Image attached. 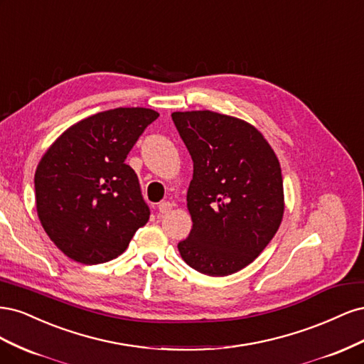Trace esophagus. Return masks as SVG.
Returning <instances> with one entry per match:
<instances>
[{"mask_svg": "<svg viewBox=\"0 0 364 364\" xmlns=\"http://www.w3.org/2000/svg\"><path fill=\"white\" fill-rule=\"evenodd\" d=\"M158 209H159L161 214H167V213L171 211V203L170 202H161L158 205Z\"/></svg>", "mask_w": 364, "mask_h": 364, "instance_id": "34e87169", "label": "esophagus"}]
</instances>
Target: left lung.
Segmentation results:
<instances>
[{"label":"left lung","instance_id":"1","mask_svg":"<svg viewBox=\"0 0 364 364\" xmlns=\"http://www.w3.org/2000/svg\"><path fill=\"white\" fill-rule=\"evenodd\" d=\"M193 159L186 205L191 232L181 257L208 277H228L255 259L277 234L284 214L279 161L243 119L211 111L173 112Z\"/></svg>","mask_w":364,"mask_h":364}]
</instances>
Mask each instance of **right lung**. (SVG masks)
I'll return each instance as SVG.
<instances>
[{
    "mask_svg": "<svg viewBox=\"0 0 364 364\" xmlns=\"http://www.w3.org/2000/svg\"><path fill=\"white\" fill-rule=\"evenodd\" d=\"M158 117L146 107L98 112L63 132L41 159L38 215L71 259L87 266L111 261L149 222L150 209L126 158Z\"/></svg>",
    "mask_w": 364,
    "mask_h": 364,
    "instance_id": "add662e5",
    "label": "right lung"
}]
</instances>
